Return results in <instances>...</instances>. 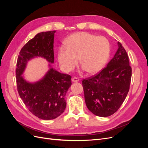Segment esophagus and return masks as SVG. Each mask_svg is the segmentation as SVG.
Returning a JSON list of instances; mask_svg holds the SVG:
<instances>
[{"instance_id":"1","label":"esophagus","mask_w":148,"mask_h":148,"mask_svg":"<svg viewBox=\"0 0 148 148\" xmlns=\"http://www.w3.org/2000/svg\"><path fill=\"white\" fill-rule=\"evenodd\" d=\"M71 81H72V82L73 83H75V82H78L79 81V78H73L72 79H71Z\"/></svg>"}]
</instances>
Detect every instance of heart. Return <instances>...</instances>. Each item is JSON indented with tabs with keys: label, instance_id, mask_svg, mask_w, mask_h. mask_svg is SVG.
<instances>
[{
	"label": "heart",
	"instance_id": "heart-1",
	"mask_svg": "<svg viewBox=\"0 0 148 148\" xmlns=\"http://www.w3.org/2000/svg\"><path fill=\"white\" fill-rule=\"evenodd\" d=\"M65 46L58 50L57 59L61 69L65 72L72 71L78 62L82 70L89 74L100 71L108 59L110 44L103 36L86 32L70 35L65 40Z\"/></svg>",
	"mask_w": 148,
	"mask_h": 148
}]
</instances>
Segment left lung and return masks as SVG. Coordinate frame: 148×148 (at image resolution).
<instances>
[{
	"instance_id": "1",
	"label": "left lung",
	"mask_w": 148,
	"mask_h": 148,
	"mask_svg": "<svg viewBox=\"0 0 148 148\" xmlns=\"http://www.w3.org/2000/svg\"><path fill=\"white\" fill-rule=\"evenodd\" d=\"M104 69L82 81L88 109L95 115L106 117L118 110L129 91L132 68L127 53L121 43Z\"/></svg>"
}]
</instances>
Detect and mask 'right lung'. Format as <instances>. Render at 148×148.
I'll use <instances>...</instances> for the list:
<instances>
[{
  "mask_svg": "<svg viewBox=\"0 0 148 148\" xmlns=\"http://www.w3.org/2000/svg\"><path fill=\"white\" fill-rule=\"evenodd\" d=\"M55 33L49 31L37 34L22 47L16 63L17 89L21 99L31 113L43 120L54 119L64 112L65 97L71 85V76L59 72L50 64L46 75L36 82H27L22 75L28 61L35 57H41L53 63Z\"/></svg>",
  "mask_w": 148,
  "mask_h": 148,
  "instance_id": "1",
  "label": "right lung"
}]
</instances>
